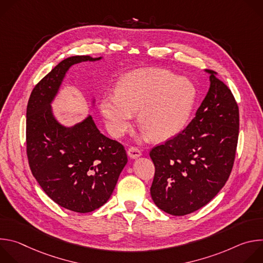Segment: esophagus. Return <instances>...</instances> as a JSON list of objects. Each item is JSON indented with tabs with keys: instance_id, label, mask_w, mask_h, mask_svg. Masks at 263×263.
Segmentation results:
<instances>
[{
	"instance_id": "esophagus-1",
	"label": "esophagus",
	"mask_w": 263,
	"mask_h": 263,
	"mask_svg": "<svg viewBox=\"0 0 263 263\" xmlns=\"http://www.w3.org/2000/svg\"><path fill=\"white\" fill-rule=\"evenodd\" d=\"M128 156L132 159H136L141 156V151L136 146H130L128 149Z\"/></svg>"
}]
</instances>
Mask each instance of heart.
<instances>
[{
  "label": "heart",
  "mask_w": 263,
  "mask_h": 263,
  "mask_svg": "<svg viewBox=\"0 0 263 263\" xmlns=\"http://www.w3.org/2000/svg\"><path fill=\"white\" fill-rule=\"evenodd\" d=\"M195 99L196 88L189 79L163 69H141L123 77L116 93L101 100L100 109L114 136H121L130 128L137 112L144 134L165 139L184 126Z\"/></svg>",
  "instance_id": "b5f03b06"
}]
</instances>
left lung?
<instances>
[{
    "mask_svg": "<svg viewBox=\"0 0 263 263\" xmlns=\"http://www.w3.org/2000/svg\"><path fill=\"white\" fill-rule=\"evenodd\" d=\"M210 73V87L196 117L182 132L149 152L155 175L151 197L172 215L208 204L226 184L235 159L239 110L229 87Z\"/></svg>",
    "mask_w": 263,
    "mask_h": 263,
    "instance_id": "left-lung-1",
    "label": "left lung"
}]
</instances>
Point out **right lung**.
I'll use <instances>...</instances> for the list:
<instances>
[{"instance_id":"obj_1","label":"right lung","mask_w":263,"mask_h":263,"mask_svg":"<svg viewBox=\"0 0 263 263\" xmlns=\"http://www.w3.org/2000/svg\"><path fill=\"white\" fill-rule=\"evenodd\" d=\"M90 56L59 62L33 88L27 106L26 142L30 170L44 192L59 206L79 213L103 206L128 162L124 145L103 135L89 116L66 128L52 114L51 102L67 69Z\"/></svg>"}]
</instances>
